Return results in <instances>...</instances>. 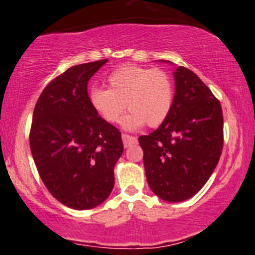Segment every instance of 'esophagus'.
I'll list each match as a JSON object with an SVG mask.
<instances>
[{"label":"esophagus","mask_w":255,"mask_h":255,"mask_svg":"<svg viewBox=\"0 0 255 255\" xmlns=\"http://www.w3.org/2000/svg\"><path fill=\"white\" fill-rule=\"evenodd\" d=\"M122 141H124L125 147H128V146H130V145H133V144H136L137 139H136L135 136L128 135V134H122Z\"/></svg>","instance_id":"34e87169"}]
</instances>
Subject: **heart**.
<instances>
[{"label":"heart","instance_id":"b5f03b06","mask_svg":"<svg viewBox=\"0 0 255 255\" xmlns=\"http://www.w3.org/2000/svg\"><path fill=\"white\" fill-rule=\"evenodd\" d=\"M109 90H90L91 107L108 124H116L126 104L130 111L122 119L126 130H136L147 124L157 127L168 119L174 104V84L163 69L125 66L108 78Z\"/></svg>","mask_w":255,"mask_h":255}]
</instances>
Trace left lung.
<instances>
[{"label":"left lung","instance_id":"obj_1","mask_svg":"<svg viewBox=\"0 0 255 255\" xmlns=\"http://www.w3.org/2000/svg\"><path fill=\"white\" fill-rule=\"evenodd\" d=\"M174 79L168 119L151 134L140 136L139 144L152 192L162 200L180 203L197 194L217 166L223 148V113L195 73L178 66Z\"/></svg>","mask_w":255,"mask_h":255}]
</instances>
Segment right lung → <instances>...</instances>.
<instances>
[{
  "instance_id": "add662e5",
  "label": "right lung",
  "mask_w": 255,
  "mask_h": 255,
  "mask_svg": "<svg viewBox=\"0 0 255 255\" xmlns=\"http://www.w3.org/2000/svg\"><path fill=\"white\" fill-rule=\"evenodd\" d=\"M108 60L71 67L38 98L30 147L40 178L61 204L90 210L107 200L124 152L121 131L91 107L87 84Z\"/></svg>"
}]
</instances>
